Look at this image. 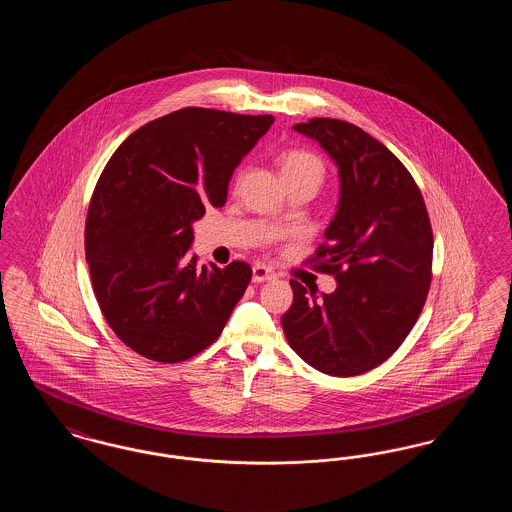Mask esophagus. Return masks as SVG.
Returning <instances> with one entry per match:
<instances>
[{
  "mask_svg": "<svg viewBox=\"0 0 512 512\" xmlns=\"http://www.w3.org/2000/svg\"><path fill=\"white\" fill-rule=\"evenodd\" d=\"M276 278V272L272 268L263 265V263H257L253 265V282H267V280H274Z\"/></svg>",
  "mask_w": 512,
  "mask_h": 512,
  "instance_id": "esophagus-1",
  "label": "esophagus"
}]
</instances>
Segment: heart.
Listing matches in <instances>:
<instances>
[{"mask_svg": "<svg viewBox=\"0 0 512 512\" xmlns=\"http://www.w3.org/2000/svg\"><path fill=\"white\" fill-rule=\"evenodd\" d=\"M280 165H282V176L286 180H290V178H315L318 182H322V178H324L322 159L315 153L307 151V149L286 151L280 159Z\"/></svg>", "mask_w": 512, "mask_h": 512, "instance_id": "obj_1", "label": "heart"}]
</instances>
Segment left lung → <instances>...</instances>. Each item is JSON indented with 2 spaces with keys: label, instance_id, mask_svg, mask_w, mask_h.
I'll use <instances>...</instances> for the list:
<instances>
[{
  "label": "left lung",
  "instance_id": "left-lung-1",
  "mask_svg": "<svg viewBox=\"0 0 512 512\" xmlns=\"http://www.w3.org/2000/svg\"><path fill=\"white\" fill-rule=\"evenodd\" d=\"M340 171V203L309 259L338 282L317 295L292 280L282 328L293 351L330 376L368 372L409 336L432 282L434 236L411 172L363 128L338 119L293 126Z\"/></svg>",
  "mask_w": 512,
  "mask_h": 512
}]
</instances>
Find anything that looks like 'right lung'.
<instances>
[{"label":"right lung","mask_w":512,"mask_h":512,"mask_svg":"<svg viewBox=\"0 0 512 512\" xmlns=\"http://www.w3.org/2000/svg\"><path fill=\"white\" fill-rule=\"evenodd\" d=\"M274 122L184 107L130 134L99 176L86 217V261L117 338L157 363L217 340L251 280L232 261L197 268L194 220L226 203L234 169Z\"/></svg>","instance_id":"1"}]
</instances>
